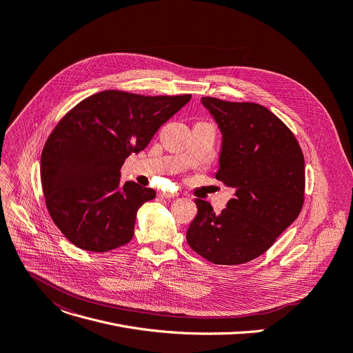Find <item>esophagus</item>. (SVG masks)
<instances>
[{
  "label": "esophagus",
  "instance_id": "obj_1",
  "mask_svg": "<svg viewBox=\"0 0 353 353\" xmlns=\"http://www.w3.org/2000/svg\"><path fill=\"white\" fill-rule=\"evenodd\" d=\"M159 197L160 199H174V197H177V194L176 193H169V191H160Z\"/></svg>",
  "mask_w": 353,
  "mask_h": 353
}]
</instances>
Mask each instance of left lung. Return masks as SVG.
I'll return each instance as SVG.
<instances>
[{
	"label": "left lung",
	"instance_id": "1",
	"mask_svg": "<svg viewBox=\"0 0 353 353\" xmlns=\"http://www.w3.org/2000/svg\"><path fill=\"white\" fill-rule=\"evenodd\" d=\"M222 137L215 177L235 188L221 214L196 199L187 230L194 252L215 265H241L265 253L299 216L305 165L293 132L266 107L203 97Z\"/></svg>",
	"mask_w": 353,
	"mask_h": 353
}]
</instances>
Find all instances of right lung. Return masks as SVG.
Instances as JSON below:
<instances>
[{
  "mask_svg": "<svg viewBox=\"0 0 353 353\" xmlns=\"http://www.w3.org/2000/svg\"><path fill=\"white\" fill-rule=\"evenodd\" d=\"M190 99L107 90L56 125L42 152L41 180L48 211L73 245L108 252L132 239L137 212L156 191L135 181L121 184L119 170Z\"/></svg>",
  "mask_w": 353,
  "mask_h": 353,
  "instance_id": "obj_1",
  "label": "right lung"
}]
</instances>
